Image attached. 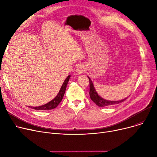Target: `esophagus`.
Wrapping results in <instances>:
<instances>
[{"label": "esophagus", "mask_w": 157, "mask_h": 157, "mask_svg": "<svg viewBox=\"0 0 157 157\" xmlns=\"http://www.w3.org/2000/svg\"><path fill=\"white\" fill-rule=\"evenodd\" d=\"M85 69H86L85 67L83 65H78V67H77L76 72L78 74H81L82 73H83L85 71Z\"/></svg>", "instance_id": "esophagus-1"}]
</instances>
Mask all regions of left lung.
<instances>
[{
	"mask_svg": "<svg viewBox=\"0 0 157 157\" xmlns=\"http://www.w3.org/2000/svg\"><path fill=\"white\" fill-rule=\"evenodd\" d=\"M88 79H89V81H90V96L91 99L92 100V101H94V102H95L96 104V105H97L99 107H105V106H109V105H115L119 103H121L122 102H123L124 101H125L127 97L123 98L122 100L120 101H108V100H105L104 98H102L99 95H98L97 92V91L95 90V88L94 87V85L92 83V81L90 79V78L89 76H88Z\"/></svg>",
	"mask_w": 157,
	"mask_h": 157,
	"instance_id": "left-lung-1",
	"label": "left lung"
}]
</instances>
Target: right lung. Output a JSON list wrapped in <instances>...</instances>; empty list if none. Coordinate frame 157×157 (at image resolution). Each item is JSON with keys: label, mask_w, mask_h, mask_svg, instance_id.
Returning <instances> with one entry per match:
<instances>
[{"label": "right lung", "mask_w": 157, "mask_h": 157, "mask_svg": "<svg viewBox=\"0 0 157 157\" xmlns=\"http://www.w3.org/2000/svg\"><path fill=\"white\" fill-rule=\"evenodd\" d=\"M70 78H71V75H69L67 78H66V79H65L64 82L63 83V84L60 89V91L59 92V93H58L57 95L50 102H49L47 104H44L43 105H40V106H37V107H32V106L30 107L29 106L30 108L34 109H36V110H51V109L55 108L60 103V102L62 100L65 92L66 87H67V83H68Z\"/></svg>", "instance_id": "1"}]
</instances>
